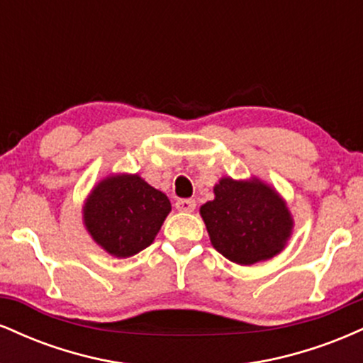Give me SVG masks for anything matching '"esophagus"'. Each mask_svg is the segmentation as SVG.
<instances>
[{"instance_id": "34e87169", "label": "esophagus", "mask_w": 363, "mask_h": 363, "mask_svg": "<svg viewBox=\"0 0 363 363\" xmlns=\"http://www.w3.org/2000/svg\"><path fill=\"white\" fill-rule=\"evenodd\" d=\"M176 208L179 211H186V213H191V211H194L196 201H194V199H177Z\"/></svg>"}]
</instances>
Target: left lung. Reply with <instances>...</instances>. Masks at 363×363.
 Listing matches in <instances>:
<instances>
[{
    "label": "left lung",
    "instance_id": "left-lung-1",
    "mask_svg": "<svg viewBox=\"0 0 363 363\" xmlns=\"http://www.w3.org/2000/svg\"><path fill=\"white\" fill-rule=\"evenodd\" d=\"M215 199L199 208L211 244L222 256L249 266L272 259L290 239L294 220L281 196L259 179L222 177Z\"/></svg>",
    "mask_w": 363,
    "mask_h": 363
}]
</instances>
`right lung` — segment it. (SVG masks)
I'll return each mask as SVG.
<instances>
[{
	"mask_svg": "<svg viewBox=\"0 0 363 363\" xmlns=\"http://www.w3.org/2000/svg\"><path fill=\"white\" fill-rule=\"evenodd\" d=\"M170 210L167 196L138 174H118L94 187L83 206V223L102 249L129 257L153 242Z\"/></svg>",
	"mask_w": 363,
	"mask_h": 363,
	"instance_id": "add662e5",
	"label": "right lung"
}]
</instances>
